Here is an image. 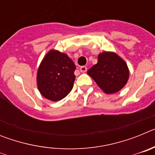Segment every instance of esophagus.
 I'll return each mask as SVG.
<instances>
[{
    "label": "esophagus",
    "mask_w": 155,
    "mask_h": 155,
    "mask_svg": "<svg viewBox=\"0 0 155 155\" xmlns=\"http://www.w3.org/2000/svg\"><path fill=\"white\" fill-rule=\"evenodd\" d=\"M80 71L81 73H85L86 71H87V68H86L85 66H81L80 68Z\"/></svg>",
    "instance_id": "esophagus-1"
}]
</instances>
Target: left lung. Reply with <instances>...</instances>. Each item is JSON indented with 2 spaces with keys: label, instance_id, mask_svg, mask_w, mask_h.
Instances as JSON below:
<instances>
[{
  "label": "left lung",
  "instance_id": "1",
  "mask_svg": "<svg viewBox=\"0 0 155 155\" xmlns=\"http://www.w3.org/2000/svg\"><path fill=\"white\" fill-rule=\"evenodd\" d=\"M87 74L106 94L118 92L128 81L130 71L127 63L114 52L104 51L98 56V63Z\"/></svg>",
  "mask_w": 155,
  "mask_h": 155
}]
</instances>
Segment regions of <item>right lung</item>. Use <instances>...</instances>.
<instances>
[{
  "mask_svg": "<svg viewBox=\"0 0 155 155\" xmlns=\"http://www.w3.org/2000/svg\"><path fill=\"white\" fill-rule=\"evenodd\" d=\"M76 66L66 53L51 50L41 61L37 71L38 90L44 98L57 102L73 88Z\"/></svg>",
  "mask_w": 155,
  "mask_h": 155,
  "instance_id": "1",
  "label": "right lung"
}]
</instances>
